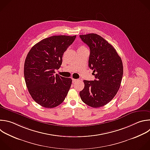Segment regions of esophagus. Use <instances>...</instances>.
<instances>
[{
    "mask_svg": "<svg viewBox=\"0 0 150 150\" xmlns=\"http://www.w3.org/2000/svg\"><path fill=\"white\" fill-rule=\"evenodd\" d=\"M78 81V79H74V78H72V82H75L76 81Z\"/></svg>",
    "mask_w": 150,
    "mask_h": 150,
    "instance_id": "34e87169",
    "label": "esophagus"
}]
</instances>
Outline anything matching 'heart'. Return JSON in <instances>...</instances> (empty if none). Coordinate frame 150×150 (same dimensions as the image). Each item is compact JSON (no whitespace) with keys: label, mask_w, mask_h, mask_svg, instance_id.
Listing matches in <instances>:
<instances>
[{"label":"heart","mask_w":150,"mask_h":150,"mask_svg":"<svg viewBox=\"0 0 150 150\" xmlns=\"http://www.w3.org/2000/svg\"><path fill=\"white\" fill-rule=\"evenodd\" d=\"M83 48H85L83 46H79V49H83Z\"/></svg>","instance_id":"obj_1"}]
</instances>
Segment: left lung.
<instances>
[{
  "instance_id": "obj_1",
  "label": "left lung",
  "mask_w": 150,
  "mask_h": 150,
  "mask_svg": "<svg viewBox=\"0 0 150 150\" xmlns=\"http://www.w3.org/2000/svg\"><path fill=\"white\" fill-rule=\"evenodd\" d=\"M90 49L89 67L93 70L95 80H84L80 91L82 101L98 108L110 102L119 90L123 75L122 62L115 48L96 33L79 35Z\"/></svg>"
}]
</instances>
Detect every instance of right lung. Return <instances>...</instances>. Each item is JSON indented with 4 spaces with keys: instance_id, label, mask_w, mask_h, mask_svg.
I'll use <instances>...</instances> for the list:
<instances>
[{
    "instance_id": "add662e5",
    "label": "right lung",
    "mask_w": 150,
    "mask_h": 150,
    "mask_svg": "<svg viewBox=\"0 0 150 150\" xmlns=\"http://www.w3.org/2000/svg\"><path fill=\"white\" fill-rule=\"evenodd\" d=\"M76 35L52 36L35 44L24 64V76L28 91L40 105L52 108L60 105L71 88L72 79L55 74L62 62V56Z\"/></svg>"
}]
</instances>
